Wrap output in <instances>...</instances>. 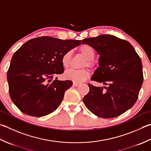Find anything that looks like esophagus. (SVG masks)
Instances as JSON below:
<instances>
[{
  "mask_svg": "<svg viewBox=\"0 0 151 151\" xmlns=\"http://www.w3.org/2000/svg\"><path fill=\"white\" fill-rule=\"evenodd\" d=\"M73 85L75 86H79V85H80V83H78V82H73Z\"/></svg>",
  "mask_w": 151,
  "mask_h": 151,
  "instance_id": "obj_1",
  "label": "esophagus"
}]
</instances>
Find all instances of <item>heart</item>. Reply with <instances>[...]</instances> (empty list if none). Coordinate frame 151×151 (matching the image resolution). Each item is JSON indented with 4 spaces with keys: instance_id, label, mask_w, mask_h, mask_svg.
<instances>
[{
    "instance_id": "b5f03b06",
    "label": "heart",
    "mask_w": 151,
    "mask_h": 151,
    "mask_svg": "<svg viewBox=\"0 0 151 151\" xmlns=\"http://www.w3.org/2000/svg\"><path fill=\"white\" fill-rule=\"evenodd\" d=\"M80 52L87 59V62L84 63V65L91 66V60L95 57V51L92 47L88 44H84L79 48ZM72 52L68 51L65 53L61 58V64L64 68H67L69 66L70 59H71ZM64 78L67 80H70L75 82H82L86 81L90 76V72L87 69H69L65 72L63 75Z\"/></svg>"
}]
</instances>
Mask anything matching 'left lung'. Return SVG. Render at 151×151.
I'll return each mask as SVG.
<instances>
[{
	"mask_svg": "<svg viewBox=\"0 0 151 151\" xmlns=\"http://www.w3.org/2000/svg\"><path fill=\"white\" fill-rule=\"evenodd\" d=\"M99 55V67L91 78L107 87L88 84L90 91L83 98L96 116L111 119L133 107L143 82L141 60L128 41L113 35H102L82 40ZM104 89H106L105 91Z\"/></svg>",
	"mask_w": 151,
	"mask_h": 151,
	"instance_id": "1",
	"label": "left lung"
}]
</instances>
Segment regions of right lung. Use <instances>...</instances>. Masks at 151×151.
Masks as SVG:
<instances>
[{
  "label": "right lung",
  "instance_id": "right-lung-1",
  "mask_svg": "<svg viewBox=\"0 0 151 151\" xmlns=\"http://www.w3.org/2000/svg\"><path fill=\"white\" fill-rule=\"evenodd\" d=\"M81 44V40L42 37L28 40L14 53L7 80L12 101L22 113L40 117L58 108L73 82L52 79L64 72L63 55Z\"/></svg>",
  "mask_w": 151,
  "mask_h": 151
}]
</instances>
